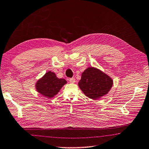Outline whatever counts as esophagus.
Segmentation results:
<instances>
[{"mask_svg": "<svg viewBox=\"0 0 149 149\" xmlns=\"http://www.w3.org/2000/svg\"><path fill=\"white\" fill-rule=\"evenodd\" d=\"M69 82L71 83V84H73L75 82V78H71L69 79Z\"/></svg>", "mask_w": 149, "mask_h": 149, "instance_id": "obj_1", "label": "esophagus"}]
</instances>
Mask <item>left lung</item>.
<instances>
[{
	"label": "left lung",
	"instance_id": "8db88e82",
	"mask_svg": "<svg viewBox=\"0 0 149 149\" xmlns=\"http://www.w3.org/2000/svg\"><path fill=\"white\" fill-rule=\"evenodd\" d=\"M113 80L107 74L95 68H88L81 74L78 86L84 95L93 100L99 99L111 90Z\"/></svg>",
	"mask_w": 149,
	"mask_h": 149
}]
</instances>
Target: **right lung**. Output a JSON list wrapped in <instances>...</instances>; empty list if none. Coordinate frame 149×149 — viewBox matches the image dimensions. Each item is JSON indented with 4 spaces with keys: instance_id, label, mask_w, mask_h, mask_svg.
Returning <instances> with one entry per match:
<instances>
[{
    "instance_id": "1",
    "label": "right lung",
    "mask_w": 149,
    "mask_h": 149,
    "mask_svg": "<svg viewBox=\"0 0 149 149\" xmlns=\"http://www.w3.org/2000/svg\"><path fill=\"white\" fill-rule=\"evenodd\" d=\"M67 84L63 78H58L54 72L48 71L36 83V89L41 95L52 98L57 95L61 88Z\"/></svg>"
}]
</instances>
